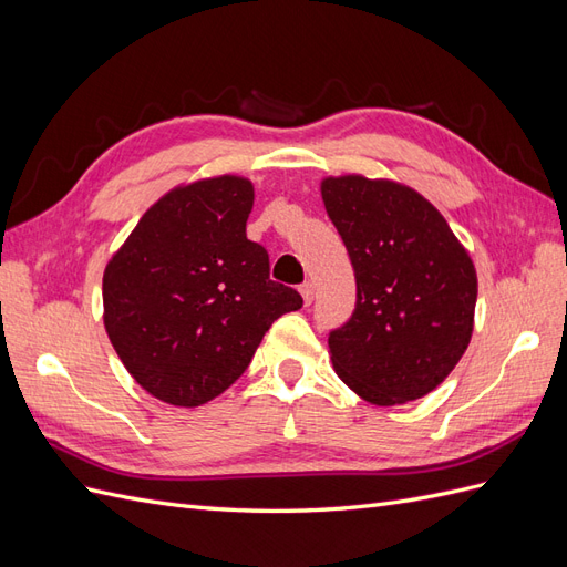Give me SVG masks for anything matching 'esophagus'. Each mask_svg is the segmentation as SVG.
Wrapping results in <instances>:
<instances>
[{"label": "esophagus", "mask_w": 567, "mask_h": 567, "mask_svg": "<svg viewBox=\"0 0 567 567\" xmlns=\"http://www.w3.org/2000/svg\"><path fill=\"white\" fill-rule=\"evenodd\" d=\"M300 296H302L305 305H312V300H315V286H312L310 281H305V284L300 286Z\"/></svg>", "instance_id": "34e87169"}]
</instances>
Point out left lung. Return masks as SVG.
Instances as JSON below:
<instances>
[{
  "mask_svg": "<svg viewBox=\"0 0 567 567\" xmlns=\"http://www.w3.org/2000/svg\"><path fill=\"white\" fill-rule=\"evenodd\" d=\"M321 198L357 281L352 317L329 333L340 381L394 406L433 392L466 352L477 277L433 203L390 179L326 177Z\"/></svg>",
  "mask_w": 567,
  "mask_h": 567,
  "instance_id": "obj_1",
  "label": "left lung"
}]
</instances>
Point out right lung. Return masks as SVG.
<instances>
[{"mask_svg": "<svg viewBox=\"0 0 567 567\" xmlns=\"http://www.w3.org/2000/svg\"><path fill=\"white\" fill-rule=\"evenodd\" d=\"M255 192L221 175L177 186L140 219L104 271V326L153 398L200 406L241 375L269 326L302 307L269 279L246 236Z\"/></svg>", "mask_w": 567, "mask_h": 567, "instance_id": "1", "label": "right lung"}]
</instances>
